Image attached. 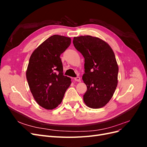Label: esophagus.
Wrapping results in <instances>:
<instances>
[{
  "label": "esophagus",
  "instance_id": "obj_1",
  "mask_svg": "<svg viewBox=\"0 0 147 147\" xmlns=\"http://www.w3.org/2000/svg\"><path fill=\"white\" fill-rule=\"evenodd\" d=\"M74 80L76 82H80V78L79 77H75V78H74Z\"/></svg>",
  "mask_w": 147,
  "mask_h": 147
}]
</instances>
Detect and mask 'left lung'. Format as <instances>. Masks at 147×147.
<instances>
[{"label":"left lung","mask_w":147,"mask_h":147,"mask_svg":"<svg viewBox=\"0 0 147 147\" xmlns=\"http://www.w3.org/2000/svg\"><path fill=\"white\" fill-rule=\"evenodd\" d=\"M75 48L84 58L82 79L87 86L83 100L91 109L105 106L118 84V66L112 48L102 39L84 35L74 37Z\"/></svg>","instance_id":"8db88e82"}]
</instances>
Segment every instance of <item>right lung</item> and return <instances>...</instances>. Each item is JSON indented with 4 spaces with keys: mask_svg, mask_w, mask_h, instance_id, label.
Returning a JSON list of instances; mask_svg holds the SVG:
<instances>
[{
    "mask_svg": "<svg viewBox=\"0 0 147 147\" xmlns=\"http://www.w3.org/2000/svg\"><path fill=\"white\" fill-rule=\"evenodd\" d=\"M71 43V38L54 35L40 45L31 55L26 70V78L31 93L43 108L57 107L71 84L63 75L61 55Z\"/></svg>",
    "mask_w": 147,
    "mask_h": 147,
    "instance_id": "obj_1",
    "label": "right lung"
}]
</instances>
